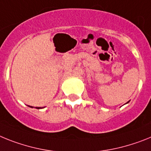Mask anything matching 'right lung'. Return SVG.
Segmentation results:
<instances>
[{"label":"right lung","instance_id":"obj_1","mask_svg":"<svg viewBox=\"0 0 151 151\" xmlns=\"http://www.w3.org/2000/svg\"><path fill=\"white\" fill-rule=\"evenodd\" d=\"M29 107H31V108H32V106H29ZM36 109H42V108H44V107H36Z\"/></svg>","mask_w":151,"mask_h":151}]
</instances>
